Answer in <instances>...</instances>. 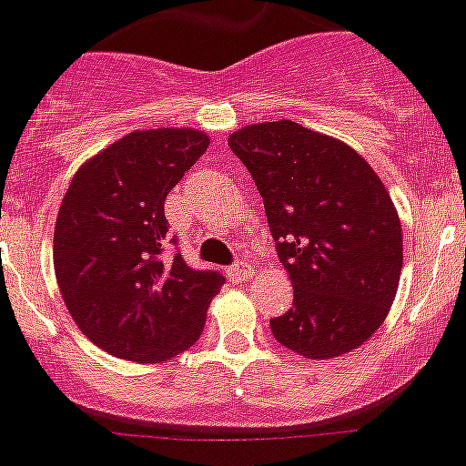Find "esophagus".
<instances>
[{
	"instance_id": "34e87169",
	"label": "esophagus",
	"mask_w": 466,
	"mask_h": 466,
	"mask_svg": "<svg viewBox=\"0 0 466 466\" xmlns=\"http://www.w3.org/2000/svg\"><path fill=\"white\" fill-rule=\"evenodd\" d=\"M228 278L232 282H243L248 278H253V267L248 262H237L234 267L228 268Z\"/></svg>"
}]
</instances>
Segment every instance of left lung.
I'll use <instances>...</instances> for the list:
<instances>
[{"label": "left lung", "instance_id": "8db88e82", "mask_svg": "<svg viewBox=\"0 0 466 466\" xmlns=\"http://www.w3.org/2000/svg\"><path fill=\"white\" fill-rule=\"evenodd\" d=\"M264 199L268 228L294 287L273 317L280 345L312 360L363 345L384 324L402 273V228L389 190L350 145L297 121L234 130Z\"/></svg>", "mask_w": 466, "mask_h": 466}]
</instances>
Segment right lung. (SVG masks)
I'll return each instance as SVG.
<instances>
[{"mask_svg":"<svg viewBox=\"0 0 466 466\" xmlns=\"http://www.w3.org/2000/svg\"><path fill=\"white\" fill-rule=\"evenodd\" d=\"M195 128L133 130L91 156L62 199L55 276L82 333L116 359L160 363L198 342L218 271H198L167 246L165 198L207 151ZM174 241V238H172Z\"/></svg>","mask_w":466,"mask_h":466,"instance_id":"right-lung-1","label":"right lung"}]
</instances>
